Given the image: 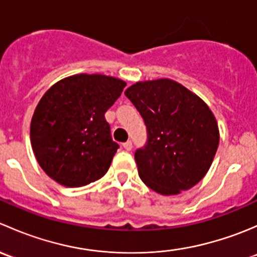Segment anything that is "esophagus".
<instances>
[{"instance_id": "34e87169", "label": "esophagus", "mask_w": 257, "mask_h": 257, "mask_svg": "<svg viewBox=\"0 0 257 257\" xmlns=\"http://www.w3.org/2000/svg\"><path fill=\"white\" fill-rule=\"evenodd\" d=\"M123 148L125 150H132V148H133V144H132L131 141L125 142V143H123Z\"/></svg>"}]
</instances>
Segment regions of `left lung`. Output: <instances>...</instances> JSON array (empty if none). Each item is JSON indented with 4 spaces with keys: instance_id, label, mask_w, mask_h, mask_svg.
Here are the masks:
<instances>
[{
    "instance_id": "obj_1",
    "label": "left lung",
    "mask_w": 257,
    "mask_h": 257,
    "mask_svg": "<svg viewBox=\"0 0 257 257\" xmlns=\"http://www.w3.org/2000/svg\"><path fill=\"white\" fill-rule=\"evenodd\" d=\"M124 94L147 125V147L136 153L143 183L162 195H178L196 185L211 167L220 141L209 105L169 78L137 82Z\"/></svg>"
}]
</instances>
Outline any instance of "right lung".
<instances>
[{"label":"right lung","instance_id":"add662e5","mask_svg":"<svg viewBox=\"0 0 257 257\" xmlns=\"http://www.w3.org/2000/svg\"><path fill=\"white\" fill-rule=\"evenodd\" d=\"M105 74L79 73L54 83L31 120V145L43 172L58 184L79 188L108 172L119 145L104 114L125 87Z\"/></svg>","mask_w":257,"mask_h":257}]
</instances>
